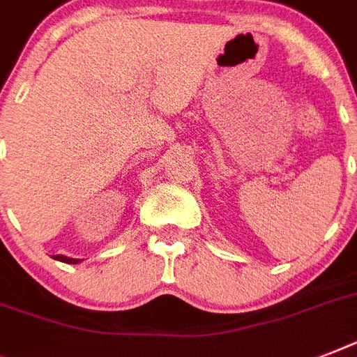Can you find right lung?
<instances>
[{
	"instance_id": "1",
	"label": "right lung",
	"mask_w": 357,
	"mask_h": 357,
	"mask_svg": "<svg viewBox=\"0 0 357 357\" xmlns=\"http://www.w3.org/2000/svg\"><path fill=\"white\" fill-rule=\"evenodd\" d=\"M53 259L63 261V263H72V265L79 263V259H72V257H66V255H53Z\"/></svg>"
}]
</instances>
